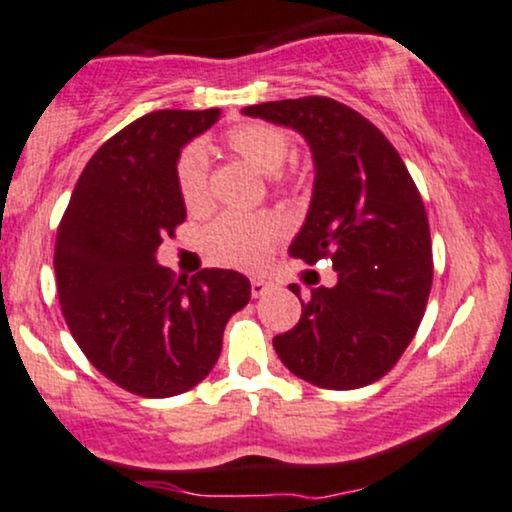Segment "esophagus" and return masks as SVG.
I'll use <instances>...</instances> for the list:
<instances>
[{"label":"esophagus","instance_id":"esophagus-1","mask_svg":"<svg viewBox=\"0 0 512 512\" xmlns=\"http://www.w3.org/2000/svg\"><path fill=\"white\" fill-rule=\"evenodd\" d=\"M272 286H274V283L267 281V279H252V281H250V293H252V298H262L264 293L272 291Z\"/></svg>","mask_w":512,"mask_h":512}]
</instances>
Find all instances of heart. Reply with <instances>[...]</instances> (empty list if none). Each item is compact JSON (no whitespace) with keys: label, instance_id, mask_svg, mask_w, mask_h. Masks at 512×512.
I'll return each mask as SVG.
<instances>
[{"label":"heart","instance_id":"b5f03b06","mask_svg":"<svg viewBox=\"0 0 512 512\" xmlns=\"http://www.w3.org/2000/svg\"><path fill=\"white\" fill-rule=\"evenodd\" d=\"M226 143L238 157L264 176H276L293 152V140L272 123H243L226 135ZM176 186L190 209L209 200L207 155L200 145H188L176 159ZM283 236V221L274 214L229 212L209 226L205 248L214 260L238 269H260L272 245Z\"/></svg>","mask_w":512,"mask_h":512}]
</instances>
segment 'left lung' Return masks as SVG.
<instances>
[{"instance_id":"1","label":"left lung","mask_w":512,"mask_h":512,"mask_svg":"<svg viewBox=\"0 0 512 512\" xmlns=\"http://www.w3.org/2000/svg\"><path fill=\"white\" fill-rule=\"evenodd\" d=\"M293 128L310 145L315 186L293 257H329L336 286L300 300V322L274 338L295 377L319 389L372 384L410 346L432 291V238L420 190L386 135L331 97H303L243 109Z\"/></svg>"}]
</instances>
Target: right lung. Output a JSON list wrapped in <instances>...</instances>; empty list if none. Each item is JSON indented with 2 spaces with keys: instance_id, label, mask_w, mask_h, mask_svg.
Here are the masks:
<instances>
[{
  "instance_id": "add662e5",
  "label": "right lung",
  "mask_w": 512,
  "mask_h": 512,
  "mask_svg": "<svg viewBox=\"0 0 512 512\" xmlns=\"http://www.w3.org/2000/svg\"><path fill=\"white\" fill-rule=\"evenodd\" d=\"M219 109L140 116L92 155L54 245L61 312L97 372L143 398L186 393L212 372L226 322L250 300L233 269L174 279L157 250L186 219L176 159Z\"/></svg>"
}]
</instances>
